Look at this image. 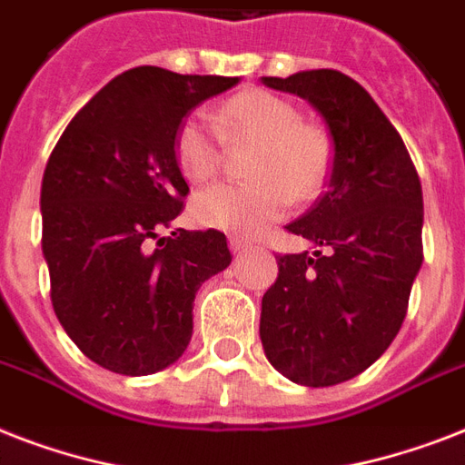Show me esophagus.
<instances>
[{"mask_svg": "<svg viewBox=\"0 0 465 465\" xmlns=\"http://www.w3.org/2000/svg\"><path fill=\"white\" fill-rule=\"evenodd\" d=\"M229 248H232L233 253H246V251L253 248V243L243 239V236H229Z\"/></svg>", "mask_w": 465, "mask_h": 465, "instance_id": "obj_1", "label": "esophagus"}]
</instances>
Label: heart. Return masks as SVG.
<instances>
[{
	"instance_id": "1",
	"label": "heart",
	"mask_w": 465,
	"mask_h": 465,
	"mask_svg": "<svg viewBox=\"0 0 465 465\" xmlns=\"http://www.w3.org/2000/svg\"><path fill=\"white\" fill-rule=\"evenodd\" d=\"M213 120L190 113L175 133V159L190 183L210 181L219 171L224 140L255 144L248 175L253 183H219L193 197L190 212L197 224L253 236L270 222L282 219L292 195L311 200L331 171V140L287 98L251 89L229 98Z\"/></svg>"
}]
</instances>
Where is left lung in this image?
<instances>
[{
    "label": "left lung",
    "instance_id": "left-lung-1",
    "mask_svg": "<svg viewBox=\"0 0 465 465\" xmlns=\"http://www.w3.org/2000/svg\"><path fill=\"white\" fill-rule=\"evenodd\" d=\"M262 84L306 98L332 140L328 190L287 224L316 251L277 258L262 350L290 381L335 386L371 367L403 325L422 265V185L398 130L354 79L309 69Z\"/></svg>",
    "mask_w": 465,
    "mask_h": 465
}]
</instances>
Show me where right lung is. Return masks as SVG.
Returning a JSON list of instances; mask_svg holds the SVG:
<instances>
[{
    "label": "right lung",
    "mask_w": 465,
    "mask_h": 465,
    "mask_svg": "<svg viewBox=\"0 0 465 465\" xmlns=\"http://www.w3.org/2000/svg\"><path fill=\"white\" fill-rule=\"evenodd\" d=\"M239 76L134 67L76 113L40 188L43 255L62 328L91 361L125 376L173 364L193 335V302L232 262L217 229L161 236L188 183L175 133Z\"/></svg>",
    "instance_id": "obj_1"
}]
</instances>
